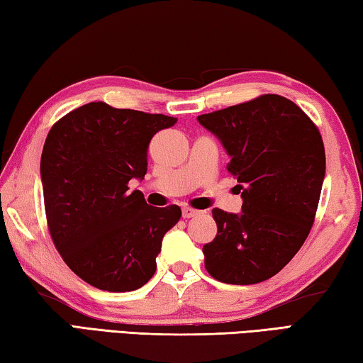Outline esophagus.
Listing matches in <instances>:
<instances>
[{"instance_id": "34e87169", "label": "esophagus", "mask_w": 363, "mask_h": 363, "mask_svg": "<svg viewBox=\"0 0 363 363\" xmlns=\"http://www.w3.org/2000/svg\"><path fill=\"white\" fill-rule=\"evenodd\" d=\"M199 213H200V211H199V210H194V208H189V206L182 208V218H184V219L194 218V216H196V214H199Z\"/></svg>"}]
</instances>
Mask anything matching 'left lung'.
<instances>
[{"instance_id":"1","label":"left lung","mask_w":363,"mask_h":363,"mask_svg":"<svg viewBox=\"0 0 363 363\" xmlns=\"http://www.w3.org/2000/svg\"><path fill=\"white\" fill-rule=\"evenodd\" d=\"M230 155L240 214L214 208L218 233L203 247L205 269L230 285H253L279 274L314 224L325 177L320 131L296 104L262 94L199 116Z\"/></svg>"}]
</instances>
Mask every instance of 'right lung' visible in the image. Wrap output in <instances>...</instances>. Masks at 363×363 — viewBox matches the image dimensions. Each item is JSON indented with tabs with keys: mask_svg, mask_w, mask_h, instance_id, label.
Here are the masks:
<instances>
[{
	"mask_svg": "<svg viewBox=\"0 0 363 363\" xmlns=\"http://www.w3.org/2000/svg\"><path fill=\"white\" fill-rule=\"evenodd\" d=\"M177 118L89 102L56 121L41 153L48 229L67 266L104 291H133L152 279L163 235L181 208H155L133 177L147 173V149Z\"/></svg>",
	"mask_w": 363,
	"mask_h": 363,
	"instance_id": "right-lung-1",
	"label": "right lung"
}]
</instances>
